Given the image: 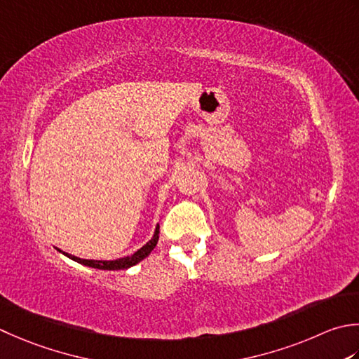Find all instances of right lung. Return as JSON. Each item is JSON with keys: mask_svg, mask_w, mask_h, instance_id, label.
<instances>
[{"mask_svg": "<svg viewBox=\"0 0 359 359\" xmlns=\"http://www.w3.org/2000/svg\"><path fill=\"white\" fill-rule=\"evenodd\" d=\"M158 233H160V226H157L156 229V233H154L152 240L149 243H146L142 249L137 250L135 254L130 255V257H124V258H118V259H111V262H102V259H82V258H77L74 255H69L65 254V252H62V254H65L68 258L74 259V262L81 263V264H86L88 268H96V269H104V271H118V269H128L130 266H135L137 263L142 262L147 255L151 254L152 249L157 245L158 241Z\"/></svg>", "mask_w": 359, "mask_h": 359, "instance_id": "1", "label": "right lung"}]
</instances>
